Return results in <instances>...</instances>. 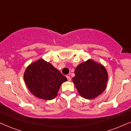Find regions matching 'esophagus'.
Returning <instances> with one entry per match:
<instances>
[{
    "label": "esophagus",
    "instance_id": "1",
    "mask_svg": "<svg viewBox=\"0 0 131 131\" xmlns=\"http://www.w3.org/2000/svg\"><path fill=\"white\" fill-rule=\"evenodd\" d=\"M66 77H67V80L69 81H71V77H70V76H66Z\"/></svg>",
    "mask_w": 131,
    "mask_h": 131
}]
</instances>
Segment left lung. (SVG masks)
Instances as JSON below:
<instances>
[{
    "mask_svg": "<svg viewBox=\"0 0 131 131\" xmlns=\"http://www.w3.org/2000/svg\"><path fill=\"white\" fill-rule=\"evenodd\" d=\"M72 78L82 97L93 99L106 89L108 75L104 66L89 59L77 66Z\"/></svg>",
    "mask_w": 131,
    "mask_h": 131,
    "instance_id": "left-lung-1",
    "label": "left lung"
}]
</instances>
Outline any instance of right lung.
I'll return each mask as SVG.
<instances>
[{"instance_id":"right-lung-1","label":"right lung","mask_w":131,"mask_h":131,"mask_svg":"<svg viewBox=\"0 0 131 131\" xmlns=\"http://www.w3.org/2000/svg\"><path fill=\"white\" fill-rule=\"evenodd\" d=\"M27 88L36 97L45 100L54 99L66 77L50 63L43 59L32 63L24 73Z\"/></svg>"}]
</instances>
